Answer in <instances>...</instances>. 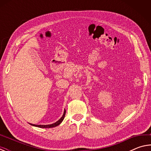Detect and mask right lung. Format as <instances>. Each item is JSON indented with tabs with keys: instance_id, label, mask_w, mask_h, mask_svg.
I'll list each match as a JSON object with an SVG mask.
<instances>
[{
	"instance_id": "add662e5",
	"label": "right lung",
	"mask_w": 151,
	"mask_h": 151,
	"mask_svg": "<svg viewBox=\"0 0 151 151\" xmlns=\"http://www.w3.org/2000/svg\"><path fill=\"white\" fill-rule=\"evenodd\" d=\"M65 114H66V111L65 110V111H64V114L63 116L61 117V118L58 120V121H57L55 123L53 124H46V125H41V124H30L32 125V126H34V127H39V128H52V127H55L58 126V125H59L62 121H63L64 118H65Z\"/></svg>"
}]
</instances>
